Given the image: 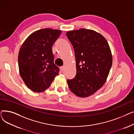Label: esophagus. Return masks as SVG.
Segmentation results:
<instances>
[{"label":"esophagus","instance_id":"34e87169","mask_svg":"<svg viewBox=\"0 0 134 134\" xmlns=\"http://www.w3.org/2000/svg\"><path fill=\"white\" fill-rule=\"evenodd\" d=\"M60 69H61V71L62 72L64 71L65 69V66H61V67H60Z\"/></svg>","mask_w":134,"mask_h":134}]
</instances>
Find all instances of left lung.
Wrapping results in <instances>:
<instances>
[{"instance_id": "1", "label": "left lung", "mask_w": 134, "mask_h": 134, "mask_svg": "<svg viewBox=\"0 0 134 134\" xmlns=\"http://www.w3.org/2000/svg\"><path fill=\"white\" fill-rule=\"evenodd\" d=\"M67 37L72 44L76 73L68 79V87L79 97H87L100 88L107 80L112 58L107 41L97 32L81 29L69 31Z\"/></svg>"}]
</instances>
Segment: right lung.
I'll list each match as a JSON object with an SVG mask.
<instances>
[{
  "label": "right lung",
  "mask_w": 134,
  "mask_h": 134,
  "mask_svg": "<svg viewBox=\"0 0 134 134\" xmlns=\"http://www.w3.org/2000/svg\"><path fill=\"white\" fill-rule=\"evenodd\" d=\"M59 30L43 29L29 35L19 52L20 75L32 91L41 92L51 86L60 69L54 63L52 46L61 34Z\"/></svg>",
  "instance_id": "1"
}]
</instances>
